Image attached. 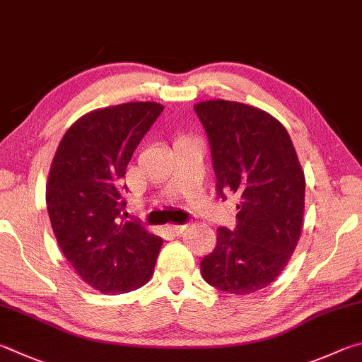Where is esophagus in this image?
Returning a JSON list of instances; mask_svg holds the SVG:
<instances>
[{
    "instance_id": "obj_1",
    "label": "esophagus",
    "mask_w": 362,
    "mask_h": 362,
    "mask_svg": "<svg viewBox=\"0 0 362 362\" xmlns=\"http://www.w3.org/2000/svg\"><path fill=\"white\" fill-rule=\"evenodd\" d=\"M187 229L186 224H177V226H168V230L171 233H175V235H180V233H182Z\"/></svg>"
}]
</instances>
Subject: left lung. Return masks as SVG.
Segmentation results:
<instances>
[{
    "instance_id": "obj_1",
    "label": "left lung",
    "mask_w": 362,
    "mask_h": 362,
    "mask_svg": "<svg viewBox=\"0 0 362 362\" xmlns=\"http://www.w3.org/2000/svg\"><path fill=\"white\" fill-rule=\"evenodd\" d=\"M210 141L218 194H235L237 227H219L200 262L213 288L243 296L269 286L300 238L305 176L288 130L269 112L238 101L194 106Z\"/></svg>"
}]
</instances>
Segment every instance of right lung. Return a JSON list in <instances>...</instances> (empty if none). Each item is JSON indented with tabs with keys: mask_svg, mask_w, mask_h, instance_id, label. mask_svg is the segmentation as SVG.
I'll return each instance as SVG.
<instances>
[{
	"mask_svg": "<svg viewBox=\"0 0 362 362\" xmlns=\"http://www.w3.org/2000/svg\"><path fill=\"white\" fill-rule=\"evenodd\" d=\"M163 106L133 101L84 114L50 165L46 204L57 242L82 280L103 294L141 288L154 274L162 238L124 221L127 165Z\"/></svg>",
	"mask_w": 362,
	"mask_h": 362,
	"instance_id": "1",
	"label": "right lung"
}]
</instances>
